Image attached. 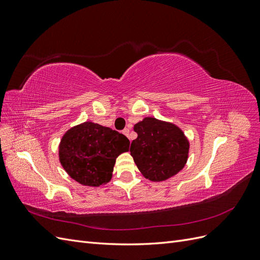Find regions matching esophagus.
<instances>
[{"instance_id": "1", "label": "esophagus", "mask_w": 260, "mask_h": 260, "mask_svg": "<svg viewBox=\"0 0 260 260\" xmlns=\"http://www.w3.org/2000/svg\"><path fill=\"white\" fill-rule=\"evenodd\" d=\"M129 132H130V130L129 129H123L122 130V133L124 136H127V137H129Z\"/></svg>"}]
</instances>
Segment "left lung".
Segmentation results:
<instances>
[{
	"label": "left lung",
	"instance_id": "left-lung-1",
	"mask_svg": "<svg viewBox=\"0 0 260 260\" xmlns=\"http://www.w3.org/2000/svg\"><path fill=\"white\" fill-rule=\"evenodd\" d=\"M138 138L130 154L139 170L152 181L166 180L184 167L188 142L175 124L147 117L135 125Z\"/></svg>",
	"mask_w": 260,
	"mask_h": 260
}]
</instances>
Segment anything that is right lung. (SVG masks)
Here are the masks:
<instances>
[{
    "label": "right lung",
    "instance_id": "1",
    "mask_svg": "<svg viewBox=\"0 0 260 260\" xmlns=\"http://www.w3.org/2000/svg\"><path fill=\"white\" fill-rule=\"evenodd\" d=\"M128 138L111 128L84 122L68 130L59 145L67 174L83 185L99 186L112 178L118 155L129 151Z\"/></svg>",
    "mask_w": 260,
    "mask_h": 260
}]
</instances>
